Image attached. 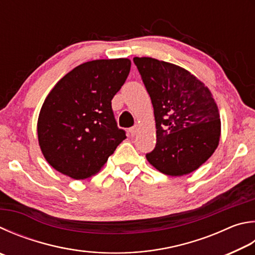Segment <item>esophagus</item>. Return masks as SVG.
I'll return each mask as SVG.
<instances>
[{"mask_svg": "<svg viewBox=\"0 0 255 255\" xmlns=\"http://www.w3.org/2000/svg\"><path fill=\"white\" fill-rule=\"evenodd\" d=\"M138 129H139V128H138L137 125H135V126H133V127H131L130 129H129V133H130L131 136H135L136 133H137V131H138Z\"/></svg>", "mask_w": 255, "mask_h": 255, "instance_id": "1", "label": "esophagus"}]
</instances>
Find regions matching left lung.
Segmentation results:
<instances>
[{
	"label": "left lung",
	"instance_id": "8db88e82",
	"mask_svg": "<svg viewBox=\"0 0 255 255\" xmlns=\"http://www.w3.org/2000/svg\"><path fill=\"white\" fill-rule=\"evenodd\" d=\"M133 62L154 107L157 141L147 160L169 176L194 172L220 141V113L210 89L176 64L147 57Z\"/></svg>",
	"mask_w": 255,
	"mask_h": 255
}]
</instances>
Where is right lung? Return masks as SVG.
I'll list each match as a JSON object with an SVG mask.
<instances>
[{"label": "right lung", "mask_w": 255, "mask_h": 255, "mask_svg": "<svg viewBox=\"0 0 255 255\" xmlns=\"http://www.w3.org/2000/svg\"><path fill=\"white\" fill-rule=\"evenodd\" d=\"M129 59H101L76 67L50 91L38 119L41 151L73 179L97 174L126 138L112 108L130 71Z\"/></svg>", "instance_id": "obj_1"}]
</instances>
